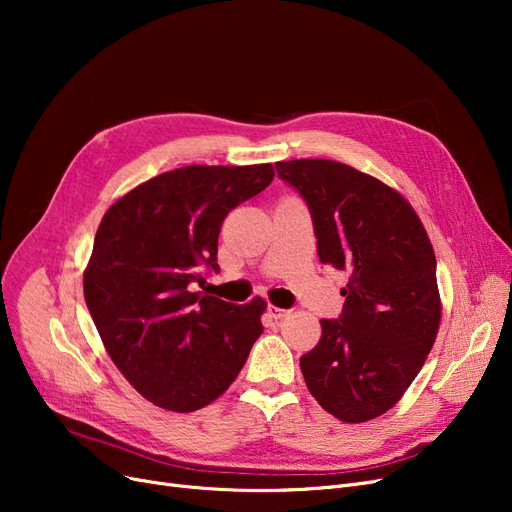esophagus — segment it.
<instances>
[{"mask_svg": "<svg viewBox=\"0 0 512 512\" xmlns=\"http://www.w3.org/2000/svg\"><path fill=\"white\" fill-rule=\"evenodd\" d=\"M288 314H290L288 309H282V307H277V305H269V316L275 318V320H284Z\"/></svg>", "mask_w": 512, "mask_h": 512, "instance_id": "34e87169", "label": "esophagus"}]
</instances>
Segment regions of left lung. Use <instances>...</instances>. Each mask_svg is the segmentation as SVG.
<instances>
[{
    "instance_id": "8db88e82",
    "label": "left lung",
    "mask_w": 512,
    "mask_h": 512,
    "mask_svg": "<svg viewBox=\"0 0 512 512\" xmlns=\"http://www.w3.org/2000/svg\"><path fill=\"white\" fill-rule=\"evenodd\" d=\"M312 211L322 265L348 273L339 320L301 356L318 404L344 423L391 410L425 365L442 301L436 254L408 200L391 185L335 160L277 162Z\"/></svg>"
}]
</instances>
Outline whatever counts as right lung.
<instances>
[{
    "label": "right lung",
    "mask_w": 512,
    "mask_h": 512,
    "mask_svg": "<svg viewBox=\"0 0 512 512\" xmlns=\"http://www.w3.org/2000/svg\"><path fill=\"white\" fill-rule=\"evenodd\" d=\"M271 164L168 170L117 198L98 226L83 292L117 369L153 406L194 412L235 382L267 301L194 290L218 271L226 215L273 181Z\"/></svg>",
    "instance_id": "obj_1"
}]
</instances>
